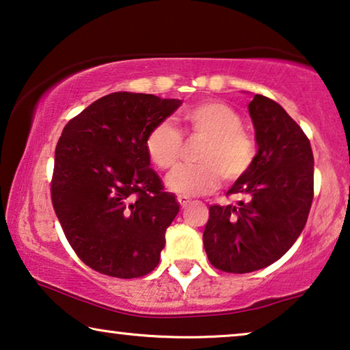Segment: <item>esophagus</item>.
Segmentation results:
<instances>
[{
    "mask_svg": "<svg viewBox=\"0 0 350 350\" xmlns=\"http://www.w3.org/2000/svg\"><path fill=\"white\" fill-rule=\"evenodd\" d=\"M177 201H179L180 208H187V206L191 203V200L189 198V196H182V195L177 196Z\"/></svg>",
    "mask_w": 350,
    "mask_h": 350,
    "instance_id": "34e87169",
    "label": "esophagus"
}]
</instances>
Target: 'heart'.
<instances>
[{"label":"heart","mask_w":350,"mask_h":350,"mask_svg":"<svg viewBox=\"0 0 350 350\" xmlns=\"http://www.w3.org/2000/svg\"><path fill=\"white\" fill-rule=\"evenodd\" d=\"M182 124L191 136L206 139L196 161L200 165L179 166L168 177L166 187L182 196L213 193L222 177L234 182L254 163L255 146L243 131V119L233 107L222 101H204L182 114ZM144 147L152 163L160 170H171L180 159L182 139L168 122H159L146 135Z\"/></svg>","instance_id":"b5f03b06"}]
</instances>
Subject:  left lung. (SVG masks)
Wrapping results in <instances>:
<instances>
[{
  "instance_id": "left-lung-1",
  "label": "left lung",
  "mask_w": 350,
  "mask_h": 350,
  "mask_svg": "<svg viewBox=\"0 0 350 350\" xmlns=\"http://www.w3.org/2000/svg\"><path fill=\"white\" fill-rule=\"evenodd\" d=\"M257 141L250 170L228 190L236 204L211 206L203 243L209 262L226 273L267 268L292 247L314 196V155L301 128L278 103H249Z\"/></svg>"
}]
</instances>
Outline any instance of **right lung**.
I'll return each instance as SVG.
<instances>
[{"label":"right lung","instance_id":"obj_1","mask_svg":"<svg viewBox=\"0 0 350 350\" xmlns=\"http://www.w3.org/2000/svg\"><path fill=\"white\" fill-rule=\"evenodd\" d=\"M180 105L116 92L63 128L52 177L53 209L77 257L95 271L131 279L159 265L179 203L149 168L144 139Z\"/></svg>","mask_w":350,"mask_h":350}]
</instances>
